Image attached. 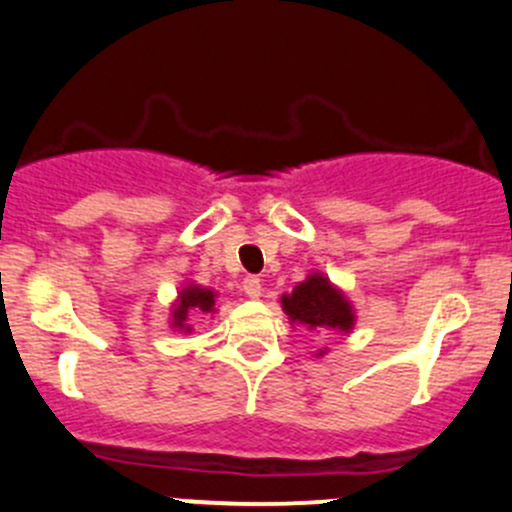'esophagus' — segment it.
Listing matches in <instances>:
<instances>
[{
  "label": "esophagus",
  "mask_w": 512,
  "mask_h": 512,
  "mask_svg": "<svg viewBox=\"0 0 512 512\" xmlns=\"http://www.w3.org/2000/svg\"><path fill=\"white\" fill-rule=\"evenodd\" d=\"M242 289H245V294L250 299H260L262 297V282L260 277H247L245 282H242Z\"/></svg>",
  "instance_id": "34e87169"
}]
</instances>
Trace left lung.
<instances>
[{
	"label": "left lung",
	"instance_id": "8db88e82",
	"mask_svg": "<svg viewBox=\"0 0 512 512\" xmlns=\"http://www.w3.org/2000/svg\"><path fill=\"white\" fill-rule=\"evenodd\" d=\"M280 302L289 324L304 327L307 332L349 334L356 324L354 304L324 272L307 275V280L294 285L292 292L282 294ZM324 354L327 349L317 352V356Z\"/></svg>",
	"mask_w": 512,
	"mask_h": 512
}]
</instances>
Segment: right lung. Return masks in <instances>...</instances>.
I'll return each instance as SVG.
<instances>
[{
    "label": "right lung",
    "instance_id": "right-lung-1",
    "mask_svg": "<svg viewBox=\"0 0 512 512\" xmlns=\"http://www.w3.org/2000/svg\"><path fill=\"white\" fill-rule=\"evenodd\" d=\"M218 292L210 287L195 285V282H183L178 297L170 304V329L175 332H193V324H190V317H213L218 312Z\"/></svg>",
    "mask_w": 512,
    "mask_h": 512
}]
</instances>
